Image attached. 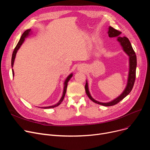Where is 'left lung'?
Instances as JSON below:
<instances>
[{"label": "left lung", "mask_w": 150, "mask_h": 150, "mask_svg": "<svg viewBox=\"0 0 150 150\" xmlns=\"http://www.w3.org/2000/svg\"><path fill=\"white\" fill-rule=\"evenodd\" d=\"M122 33L120 31H118L114 29L113 27L109 26L108 28V34L109 38H117V41L119 42L123 51L128 54L129 57V73L128 77V81L127 84L123 92L120 94V95L117 97L114 100L107 102V103H102V102L98 101L93 99L91 96L89 88H88V83L87 80H86V85H85V91L86 93L87 94L88 97L94 103H97L100 105H103L105 106H111L117 104L119 101L122 100L125 97H127L128 94L131 92V90L134 86V84L135 82L136 79V67H137V58L136 53L134 51L132 45L129 41V39L127 37H120V35Z\"/></svg>", "instance_id": "left-lung-1"}]
</instances>
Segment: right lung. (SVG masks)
<instances>
[{
    "label": "right lung",
    "instance_id": "add662e5",
    "mask_svg": "<svg viewBox=\"0 0 150 150\" xmlns=\"http://www.w3.org/2000/svg\"><path fill=\"white\" fill-rule=\"evenodd\" d=\"M31 33V29H28V30H27L26 31H25L24 32H23V33L22 34V35L21 36V39L18 42V44L16 45V46L15 49L13 52V54H12V58H11V67H13V64H14V59H15V58H16V53L18 51V50L19 49V48L21 47V46L22 45V44H23V42H24V40H25V38H27L30 34ZM12 72H13V75L14 76V70L12 69ZM73 76V74H70L66 79V80L64 81V91H63V93H62V97L61 98V99L59 100V101L58 102V103L57 104H55L54 105H52V106H46V107H41V108H42V109H50V108H54V107H57L58 106H59L61 103V102L62 101L63 99H64V96L66 95V90H67V83L69 82V81L70 80V78L72 77Z\"/></svg>",
    "mask_w": 150,
    "mask_h": 150
}]
</instances>
